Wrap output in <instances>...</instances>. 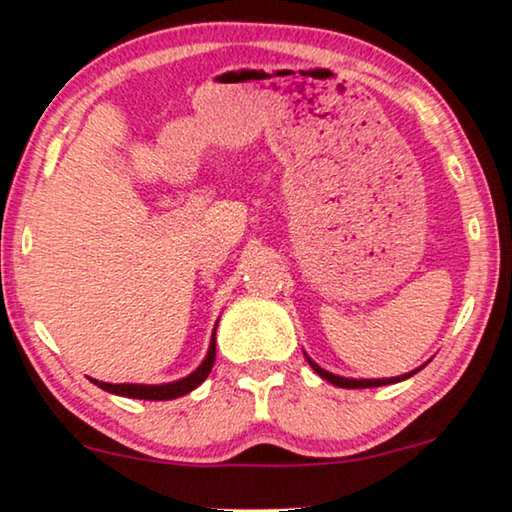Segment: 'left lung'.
<instances>
[{
	"instance_id": "left-lung-1",
	"label": "left lung",
	"mask_w": 512,
	"mask_h": 512,
	"mask_svg": "<svg viewBox=\"0 0 512 512\" xmlns=\"http://www.w3.org/2000/svg\"><path fill=\"white\" fill-rule=\"evenodd\" d=\"M305 359H307V363H310L312 366V370L314 373H317L319 377H324L326 382H331V384H335V387H342V389H368V387H384V384H394V382H401V380H408V377H412L415 373H419V370H422L424 366H419L417 370H412V373H405V375H398V377H384V380H354V377H340V375H333V373H328V370H324L321 366H317V363H314L310 356L305 354Z\"/></svg>"
}]
</instances>
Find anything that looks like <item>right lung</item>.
Listing matches in <instances>:
<instances>
[{"label":"right lung","instance_id":"1","mask_svg":"<svg viewBox=\"0 0 512 512\" xmlns=\"http://www.w3.org/2000/svg\"><path fill=\"white\" fill-rule=\"evenodd\" d=\"M216 324H219V321H216ZM214 359H216V326H214L212 342H209L205 361H202L191 375L181 377L177 382H167V384H109V382H97V380H90V382L116 396L142 398V401H170V398H179L188 394V391H193L195 387H200V384L207 380V375L212 373Z\"/></svg>","mask_w":512,"mask_h":512}]
</instances>
